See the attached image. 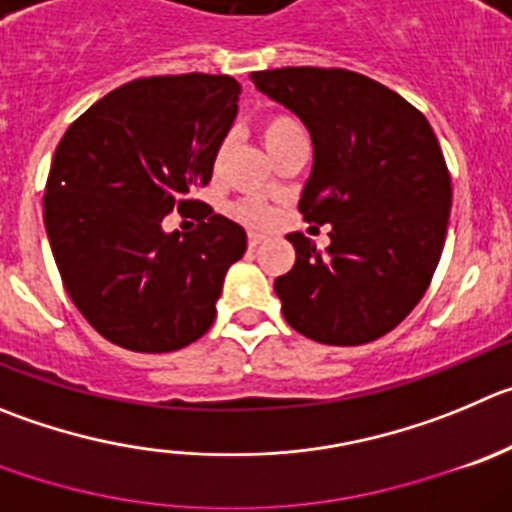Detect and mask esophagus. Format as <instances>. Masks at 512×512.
<instances>
[{
	"mask_svg": "<svg viewBox=\"0 0 512 512\" xmlns=\"http://www.w3.org/2000/svg\"><path fill=\"white\" fill-rule=\"evenodd\" d=\"M262 240H265V234H260V232H250V234H247V245H250V247H257Z\"/></svg>",
	"mask_w": 512,
	"mask_h": 512,
	"instance_id": "34e87169",
	"label": "esophagus"
}]
</instances>
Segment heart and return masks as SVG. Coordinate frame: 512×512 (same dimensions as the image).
<instances>
[{"label":"heart","instance_id":"obj_1","mask_svg":"<svg viewBox=\"0 0 512 512\" xmlns=\"http://www.w3.org/2000/svg\"><path fill=\"white\" fill-rule=\"evenodd\" d=\"M260 136H262V143H265V148L272 154V151H278V148L285 146V143L305 138V131L303 126H300L298 118L278 113V116H270L262 121ZM219 159H222V151H219L217 156V161ZM234 214L247 224H265L267 219H270L267 207L262 202H257V199H245V202H240L237 207H234Z\"/></svg>","mask_w":512,"mask_h":512}]
</instances>
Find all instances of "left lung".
Returning a JSON list of instances; mask_svg holds the SVG:
<instances>
[{
	"label": "left lung",
	"mask_w": 512,
	"mask_h": 512,
	"mask_svg": "<svg viewBox=\"0 0 512 512\" xmlns=\"http://www.w3.org/2000/svg\"><path fill=\"white\" fill-rule=\"evenodd\" d=\"M255 88L305 123L313 169L298 209L331 245L290 232L293 270L275 280L285 321L326 346L399 326L429 288L450 222L452 181L427 118L394 90L341 68H280Z\"/></svg>",
	"instance_id": "8db88e82"
}]
</instances>
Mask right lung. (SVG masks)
Listing matches in <instances>:
<instances>
[{
    "mask_svg": "<svg viewBox=\"0 0 512 512\" xmlns=\"http://www.w3.org/2000/svg\"><path fill=\"white\" fill-rule=\"evenodd\" d=\"M240 93L229 75L131 80L90 105L57 143L47 240L75 308L116 346L179 351L214 323L247 234L189 194L212 179ZM174 208L195 209L194 233L163 232Z\"/></svg>",
    "mask_w": 512,
    "mask_h": 512,
    "instance_id": "obj_1",
    "label": "right lung"
}]
</instances>
